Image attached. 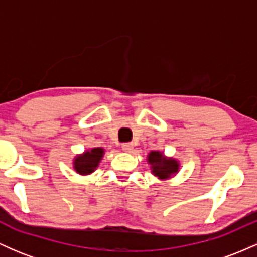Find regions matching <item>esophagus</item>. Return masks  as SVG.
<instances>
[{
  "label": "esophagus",
  "mask_w": 257,
  "mask_h": 257,
  "mask_svg": "<svg viewBox=\"0 0 257 257\" xmlns=\"http://www.w3.org/2000/svg\"><path fill=\"white\" fill-rule=\"evenodd\" d=\"M133 149H134V145L132 143H125L122 145V150L124 152H132Z\"/></svg>",
  "instance_id": "obj_1"
}]
</instances>
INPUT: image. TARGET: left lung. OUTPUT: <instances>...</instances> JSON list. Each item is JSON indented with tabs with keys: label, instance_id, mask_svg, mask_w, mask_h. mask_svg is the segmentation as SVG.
I'll return each instance as SVG.
<instances>
[{
	"label": "left lung",
	"instance_id": "left-lung-1",
	"mask_svg": "<svg viewBox=\"0 0 257 257\" xmlns=\"http://www.w3.org/2000/svg\"><path fill=\"white\" fill-rule=\"evenodd\" d=\"M147 162L151 166L152 174L161 180H167L179 172V162L168 158L159 151H151L147 156Z\"/></svg>",
	"mask_w": 257,
	"mask_h": 257
}]
</instances>
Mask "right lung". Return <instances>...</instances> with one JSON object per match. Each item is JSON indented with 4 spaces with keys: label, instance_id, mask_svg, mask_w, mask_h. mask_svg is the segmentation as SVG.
<instances>
[{
    "label": "right lung",
    "instance_id": "right-lung-1",
    "mask_svg": "<svg viewBox=\"0 0 257 257\" xmlns=\"http://www.w3.org/2000/svg\"><path fill=\"white\" fill-rule=\"evenodd\" d=\"M104 149L101 147H95V149H91L90 151H85L75 158L73 168L81 175L91 174L98 168L100 161L104 157Z\"/></svg>",
    "mask_w": 257,
    "mask_h": 257
}]
</instances>
